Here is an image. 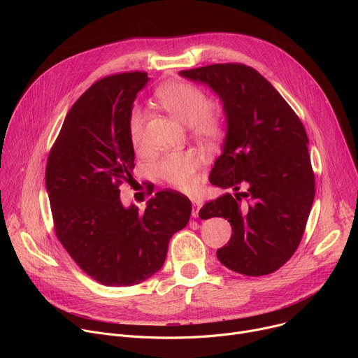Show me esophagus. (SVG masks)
<instances>
[{"instance_id":"34e87169","label":"esophagus","mask_w":358,"mask_h":358,"mask_svg":"<svg viewBox=\"0 0 358 358\" xmlns=\"http://www.w3.org/2000/svg\"><path fill=\"white\" fill-rule=\"evenodd\" d=\"M191 202H192V213H191V215H192V218H196L198 217V211H199V208L202 206V201L198 199V198H191Z\"/></svg>"}]
</instances>
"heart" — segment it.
Wrapping results in <instances>:
<instances>
[{"mask_svg":"<svg viewBox=\"0 0 358 358\" xmlns=\"http://www.w3.org/2000/svg\"><path fill=\"white\" fill-rule=\"evenodd\" d=\"M159 103L180 123L189 127L191 133L201 141H214L222 133V112L207 105V97L196 86L187 82H171L156 92ZM130 140L134 148L143 147L144 113L133 109L129 120ZM199 159L194 152H173L163 157L157 166V174L180 189H191L195 184V173Z\"/></svg>","mask_w":358,"mask_h":358,"instance_id":"1","label":"heart"}]
</instances>
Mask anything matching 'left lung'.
I'll list each match as a JSON object with an SVG mask.
<instances>
[{
	"label": "left lung",
	"mask_w": 358,
	"mask_h": 358,
	"mask_svg": "<svg viewBox=\"0 0 358 358\" xmlns=\"http://www.w3.org/2000/svg\"><path fill=\"white\" fill-rule=\"evenodd\" d=\"M180 76L208 86L222 103L227 134L211 184L248 187L199 210L201 220L221 217L232 227L217 257L246 276L272 273L297 249L315 199L308 134L280 93L246 65L215 64Z\"/></svg>",
	"instance_id": "1"
}]
</instances>
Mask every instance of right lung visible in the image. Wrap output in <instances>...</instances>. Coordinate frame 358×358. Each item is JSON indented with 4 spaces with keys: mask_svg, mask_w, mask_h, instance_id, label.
<instances>
[{
    "mask_svg": "<svg viewBox=\"0 0 358 358\" xmlns=\"http://www.w3.org/2000/svg\"><path fill=\"white\" fill-rule=\"evenodd\" d=\"M145 72L108 76L71 108L49 152L45 185L55 232L78 266L106 286L144 282L164 265L171 236L191 215V201L159 191L144 213L124 207L119 185L133 178L129 120Z\"/></svg>",
    "mask_w": 358,
    "mask_h": 358,
    "instance_id": "right-lung-1",
    "label": "right lung"
}]
</instances>
